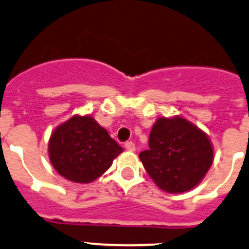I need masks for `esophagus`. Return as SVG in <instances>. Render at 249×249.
<instances>
[{"mask_svg": "<svg viewBox=\"0 0 249 249\" xmlns=\"http://www.w3.org/2000/svg\"><path fill=\"white\" fill-rule=\"evenodd\" d=\"M125 148H126V149L129 150V152H135V150H136V147H135V143L131 142V141H130V142L125 143Z\"/></svg>", "mask_w": 249, "mask_h": 249, "instance_id": "esophagus-1", "label": "esophagus"}]
</instances>
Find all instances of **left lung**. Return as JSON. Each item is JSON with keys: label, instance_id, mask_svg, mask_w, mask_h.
Segmentation results:
<instances>
[{"label": "left lung", "instance_id": "8db88e82", "mask_svg": "<svg viewBox=\"0 0 249 249\" xmlns=\"http://www.w3.org/2000/svg\"><path fill=\"white\" fill-rule=\"evenodd\" d=\"M148 144L149 149L140 153V160L155 185L170 194L194 189L214 160L207 134L180 115L158 118Z\"/></svg>", "mask_w": 249, "mask_h": 249}]
</instances>
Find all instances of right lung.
I'll list each match as a JSON object with an SVG mask.
<instances>
[{"instance_id": "obj_1", "label": "right lung", "mask_w": 249, "mask_h": 249, "mask_svg": "<svg viewBox=\"0 0 249 249\" xmlns=\"http://www.w3.org/2000/svg\"><path fill=\"white\" fill-rule=\"evenodd\" d=\"M123 152L90 114H74L53 130L48 155L55 171L73 183H91Z\"/></svg>"}]
</instances>
